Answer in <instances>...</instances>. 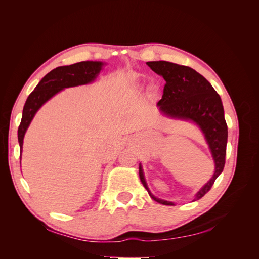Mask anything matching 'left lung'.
<instances>
[{
  "label": "left lung",
  "mask_w": 259,
  "mask_h": 259,
  "mask_svg": "<svg viewBox=\"0 0 259 259\" xmlns=\"http://www.w3.org/2000/svg\"><path fill=\"white\" fill-rule=\"evenodd\" d=\"M147 65L166 81L162 99L158 103L160 110L174 119L194 122L203 132L210 149L215 162V173L195 194L193 201L199 200L210 190L225 166L228 127L222 99L205 77L190 67L163 60L148 61ZM139 177L154 201L164 205H174L173 202L155 198L149 190L142 164H139Z\"/></svg>",
  "instance_id": "1"
}]
</instances>
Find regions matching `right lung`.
I'll use <instances>...</instances> for the list:
<instances>
[{
  "mask_svg": "<svg viewBox=\"0 0 259 259\" xmlns=\"http://www.w3.org/2000/svg\"><path fill=\"white\" fill-rule=\"evenodd\" d=\"M103 65L101 61H81L70 66L58 67L43 77L30 94L23 107L18 127V142L21 151L26 131L38 109L61 90L93 82L100 72Z\"/></svg>",
  "mask_w": 259,
  "mask_h": 259,
  "instance_id": "1",
  "label": "right lung"
}]
</instances>
